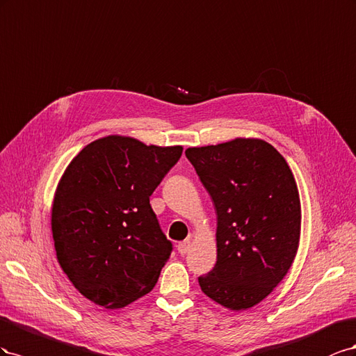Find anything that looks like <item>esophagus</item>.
I'll list each match as a JSON object with an SVG mask.
<instances>
[{
  "label": "esophagus",
  "instance_id": "34e87169",
  "mask_svg": "<svg viewBox=\"0 0 356 356\" xmlns=\"http://www.w3.org/2000/svg\"><path fill=\"white\" fill-rule=\"evenodd\" d=\"M191 249V241L189 240H185V241H180L177 245V250L180 255H186V253L189 252Z\"/></svg>",
  "mask_w": 356,
  "mask_h": 356
}]
</instances>
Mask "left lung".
<instances>
[{"label":"left lung","mask_w":356,"mask_h":356,"mask_svg":"<svg viewBox=\"0 0 356 356\" xmlns=\"http://www.w3.org/2000/svg\"><path fill=\"white\" fill-rule=\"evenodd\" d=\"M185 154L218 216V259L198 277L201 291L227 309H249L279 285L296 258V179L285 158L262 140L236 138Z\"/></svg>","instance_id":"8db88e82"}]
</instances>
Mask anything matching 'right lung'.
Here are the masks:
<instances>
[{
	"mask_svg": "<svg viewBox=\"0 0 356 356\" xmlns=\"http://www.w3.org/2000/svg\"><path fill=\"white\" fill-rule=\"evenodd\" d=\"M181 150L108 136L70 162L54 200L52 232L60 268L88 300L119 309L154 289L172 245L149 198Z\"/></svg>",
	"mask_w": 356,
	"mask_h": 356,
	"instance_id": "right-lung-1",
	"label": "right lung"
}]
</instances>
